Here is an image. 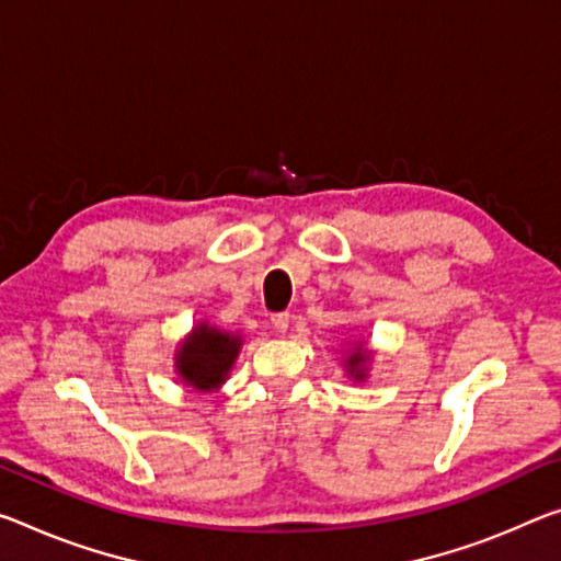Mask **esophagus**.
I'll list each match as a JSON object with an SVG mask.
<instances>
[{"label": "esophagus", "mask_w": 561, "mask_h": 561, "mask_svg": "<svg viewBox=\"0 0 561 561\" xmlns=\"http://www.w3.org/2000/svg\"><path fill=\"white\" fill-rule=\"evenodd\" d=\"M272 327L277 329V332H287V329H289V312L272 314Z\"/></svg>", "instance_id": "1"}]
</instances>
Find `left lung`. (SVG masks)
<instances>
[{"label":"left lung","instance_id":"1","mask_svg":"<svg viewBox=\"0 0 561 561\" xmlns=\"http://www.w3.org/2000/svg\"><path fill=\"white\" fill-rule=\"evenodd\" d=\"M364 362V357H362V350L357 352V354H354V357L350 359V367L354 369V375H357V379H362V371H359V364Z\"/></svg>","mask_w":561,"mask_h":561}]
</instances>
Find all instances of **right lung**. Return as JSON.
I'll return each mask as SVG.
<instances>
[{"instance_id": "add662e5", "label": "right lung", "mask_w": 561, "mask_h": 561, "mask_svg": "<svg viewBox=\"0 0 561 561\" xmlns=\"http://www.w3.org/2000/svg\"><path fill=\"white\" fill-rule=\"evenodd\" d=\"M239 352V336H232L207 324L197 327L192 332V340L186 342L176 357L180 377L202 392H211L227 379V371L232 369Z\"/></svg>"}]
</instances>
